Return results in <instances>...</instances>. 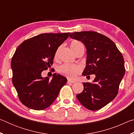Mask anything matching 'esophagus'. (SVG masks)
<instances>
[{"instance_id":"34e87169","label":"esophagus","mask_w":134,"mask_h":134,"mask_svg":"<svg viewBox=\"0 0 134 134\" xmlns=\"http://www.w3.org/2000/svg\"><path fill=\"white\" fill-rule=\"evenodd\" d=\"M75 82H76L75 81L71 80H70V79H68V81H67V83H75Z\"/></svg>"}]
</instances>
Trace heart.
<instances>
[{
  "instance_id": "b5f03b06",
  "label": "heart",
  "mask_w": 134,
  "mask_h": 134,
  "mask_svg": "<svg viewBox=\"0 0 134 134\" xmlns=\"http://www.w3.org/2000/svg\"><path fill=\"white\" fill-rule=\"evenodd\" d=\"M83 46V44L79 41H72L70 44V47L74 53L77 49ZM57 53L58 51H56L55 55H54L55 58L57 57ZM81 69H82L80 65L65 63V64L61 65L57 67V71L62 75L71 79H74L81 71Z\"/></svg>"
}]
</instances>
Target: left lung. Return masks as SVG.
Masks as SVG:
<instances>
[{"label":"left lung","instance_id":"obj_1","mask_svg":"<svg viewBox=\"0 0 134 134\" xmlns=\"http://www.w3.org/2000/svg\"><path fill=\"white\" fill-rule=\"evenodd\" d=\"M70 37L80 41L86 48V65L82 75H95L92 83H83L84 89L77 98L88 109H100L118 93L125 72L123 56L112 40L96 32H76L70 33Z\"/></svg>","mask_w":134,"mask_h":134}]
</instances>
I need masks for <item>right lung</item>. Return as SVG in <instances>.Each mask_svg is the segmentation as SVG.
I'll use <instances>...</instances> for the list:
<instances>
[{
	"label": "right lung",
	"instance_id": "obj_1",
	"mask_svg": "<svg viewBox=\"0 0 134 134\" xmlns=\"http://www.w3.org/2000/svg\"><path fill=\"white\" fill-rule=\"evenodd\" d=\"M69 32L41 34L24 41L16 49L11 60L12 83L22 103L32 109L49 107L57 97L67 79L54 73L43 77L42 72L53 64L59 47Z\"/></svg>",
	"mask_w": 134,
	"mask_h": 134
}]
</instances>
